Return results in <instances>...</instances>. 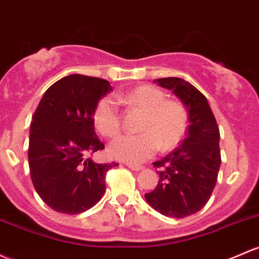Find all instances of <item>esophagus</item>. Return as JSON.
Masks as SVG:
<instances>
[{"label": "esophagus", "mask_w": 259, "mask_h": 259, "mask_svg": "<svg viewBox=\"0 0 259 259\" xmlns=\"http://www.w3.org/2000/svg\"><path fill=\"white\" fill-rule=\"evenodd\" d=\"M126 166L129 168H132L133 171H140V170H143V166H140V165H133V164H126Z\"/></svg>", "instance_id": "1"}]
</instances>
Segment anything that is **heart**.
<instances>
[{
    "label": "heart",
    "instance_id": "obj_1",
    "mask_svg": "<svg viewBox=\"0 0 259 259\" xmlns=\"http://www.w3.org/2000/svg\"><path fill=\"white\" fill-rule=\"evenodd\" d=\"M119 102L146 111L141 122V134L121 135L109 145L113 159L129 164H141L159 151L171 150L179 145L187 130V113L181 103L166 100L162 91L154 85H140L118 95ZM98 132L114 138L121 129L118 103L111 97L102 98L93 114Z\"/></svg>",
    "mask_w": 259,
    "mask_h": 259
}]
</instances>
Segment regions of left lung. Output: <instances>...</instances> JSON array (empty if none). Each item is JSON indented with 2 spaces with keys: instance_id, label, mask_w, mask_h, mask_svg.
Returning a JSON list of instances; mask_svg holds the SVG:
<instances>
[{
  "instance_id": "1",
  "label": "left lung",
  "mask_w": 259,
  "mask_h": 259,
  "mask_svg": "<svg viewBox=\"0 0 259 259\" xmlns=\"http://www.w3.org/2000/svg\"><path fill=\"white\" fill-rule=\"evenodd\" d=\"M155 83L181 100L190 125L179 148L152 162L160 180L145 198L164 216L184 219L200 211L216 186L221 166L220 130L207 99L192 84L176 77L159 78Z\"/></svg>"
}]
</instances>
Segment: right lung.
Wrapping results in <instances>:
<instances>
[{
  "label": "right lung",
  "instance_id": "add662e5",
  "mask_svg": "<svg viewBox=\"0 0 259 259\" xmlns=\"http://www.w3.org/2000/svg\"><path fill=\"white\" fill-rule=\"evenodd\" d=\"M113 91L102 78L72 74L51 85L32 116L28 165L39 197L52 209L78 214L105 192V175L116 162L97 164L104 149L94 130L98 102Z\"/></svg>",
  "mask_w": 259,
  "mask_h": 259
}]
</instances>
